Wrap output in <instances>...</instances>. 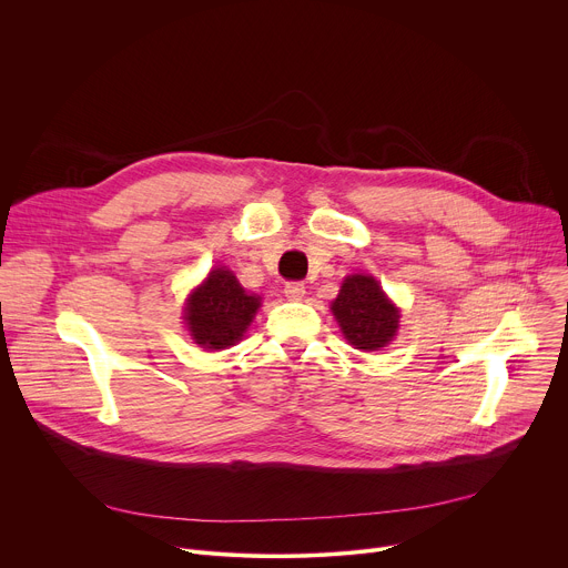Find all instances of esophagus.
<instances>
[{"mask_svg":"<svg viewBox=\"0 0 568 568\" xmlns=\"http://www.w3.org/2000/svg\"><path fill=\"white\" fill-rule=\"evenodd\" d=\"M303 294H305V285L303 283H287L285 285V296L290 298V301H301L303 298Z\"/></svg>","mask_w":568,"mask_h":568,"instance_id":"1","label":"esophagus"}]
</instances>
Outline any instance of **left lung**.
I'll return each mask as SVG.
<instances>
[{
	"label": "left lung",
	"instance_id": "left-lung-1",
	"mask_svg": "<svg viewBox=\"0 0 568 568\" xmlns=\"http://www.w3.org/2000/svg\"><path fill=\"white\" fill-rule=\"evenodd\" d=\"M331 310L344 339L364 353L390 344L399 328V310L368 274L346 276Z\"/></svg>",
	"mask_w": 568,
	"mask_h": 568
}]
</instances>
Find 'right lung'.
I'll list each match as a JSON object with an SVG mask.
<instances>
[{
  "instance_id": "1",
  "label": "right lung",
  "mask_w": 568,
  "mask_h": 568,
  "mask_svg": "<svg viewBox=\"0 0 568 568\" xmlns=\"http://www.w3.org/2000/svg\"><path fill=\"white\" fill-rule=\"evenodd\" d=\"M258 307L261 296L247 294L231 270L213 267L206 281L189 294L184 321L195 344L222 351L245 337Z\"/></svg>"
}]
</instances>
